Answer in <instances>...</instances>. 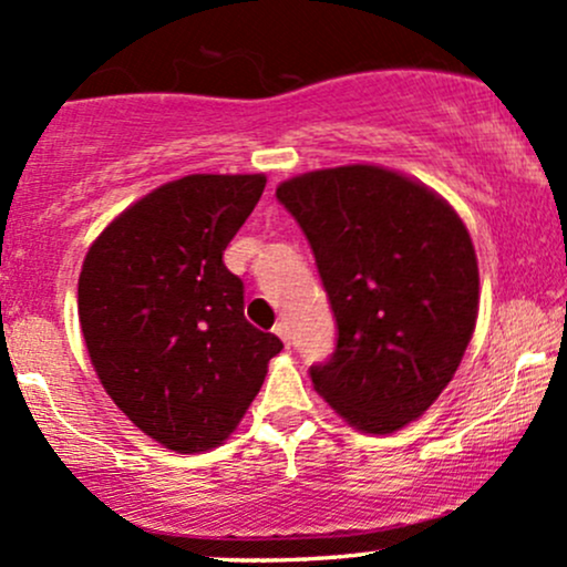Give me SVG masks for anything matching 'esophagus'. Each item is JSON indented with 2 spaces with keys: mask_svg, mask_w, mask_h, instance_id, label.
Instances as JSON below:
<instances>
[{
  "mask_svg": "<svg viewBox=\"0 0 567 567\" xmlns=\"http://www.w3.org/2000/svg\"><path fill=\"white\" fill-rule=\"evenodd\" d=\"M275 333H277L279 338H282V341H285V347H290V324H288V322H285V320H279V322L275 324Z\"/></svg>",
  "mask_w": 567,
  "mask_h": 567,
  "instance_id": "obj_1",
  "label": "esophagus"
}]
</instances>
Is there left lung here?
<instances>
[{
	"label": "left lung",
	"instance_id": "left-lung-1",
	"mask_svg": "<svg viewBox=\"0 0 567 567\" xmlns=\"http://www.w3.org/2000/svg\"><path fill=\"white\" fill-rule=\"evenodd\" d=\"M277 199L309 239L338 324L311 383L360 432H396L437 400L472 341L480 271L464 220L375 165L296 175Z\"/></svg>",
	"mask_w": 567,
	"mask_h": 567
}]
</instances>
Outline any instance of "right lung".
Masks as SVG:
<instances>
[{
  "label": "right lung",
  "mask_w": 567,
  "mask_h": 567,
  "mask_svg": "<svg viewBox=\"0 0 567 567\" xmlns=\"http://www.w3.org/2000/svg\"><path fill=\"white\" fill-rule=\"evenodd\" d=\"M266 175H186L120 213L90 245L80 324L103 389L159 445L202 453L243 421L282 341L245 320L224 250Z\"/></svg>",
  "instance_id": "obj_1"
}]
</instances>
